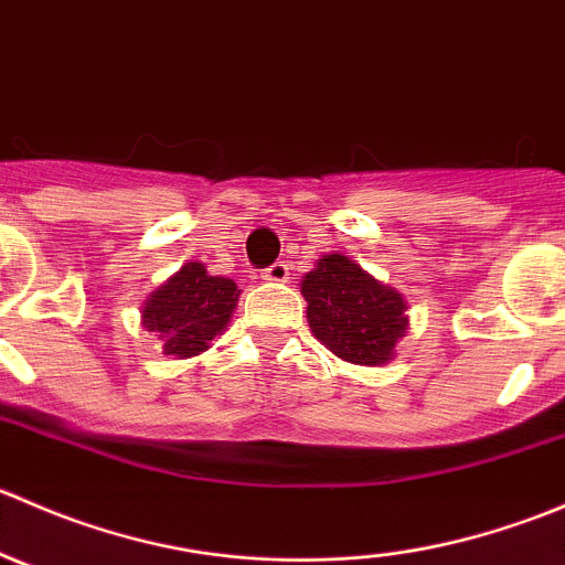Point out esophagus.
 Masks as SVG:
<instances>
[{
  "mask_svg": "<svg viewBox=\"0 0 565 565\" xmlns=\"http://www.w3.org/2000/svg\"><path fill=\"white\" fill-rule=\"evenodd\" d=\"M265 278L267 284H287V278H289V267L284 265V262H273L270 267H267L265 270Z\"/></svg>",
  "mask_w": 565,
  "mask_h": 565,
  "instance_id": "34e87169",
  "label": "esophagus"
}]
</instances>
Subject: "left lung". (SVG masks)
<instances>
[{
	"label": "left lung",
	"mask_w": 565,
	"mask_h": 565,
	"mask_svg": "<svg viewBox=\"0 0 565 565\" xmlns=\"http://www.w3.org/2000/svg\"><path fill=\"white\" fill-rule=\"evenodd\" d=\"M300 292L311 333L341 361L380 366L396 355L407 333V300L402 292L369 276L350 256L328 254L306 273Z\"/></svg>",
	"instance_id": "left-lung-1"
}]
</instances>
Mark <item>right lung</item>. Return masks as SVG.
<instances>
[{"label": "right lung", "mask_w": 565, "mask_h": 565, "mask_svg": "<svg viewBox=\"0 0 565 565\" xmlns=\"http://www.w3.org/2000/svg\"><path fill=\"white\" fill-rule=\"evenodd\" d=\"M241 289L232 278L210 276L202 262H185L145 300L141 324L156 333L163 355L193 358L224 333Z\"/></svg>", "instance_id": "obj_1"}]
</instances>
